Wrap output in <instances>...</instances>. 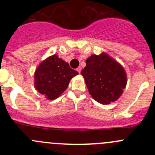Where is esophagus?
<instances>
[{
	"label": "esophagus",
	"instance_id": "obj_1",
	"mask_svg": "<svg viewBox=\"0 0 155 155\" xmlns=\"http://www.w3.org/2000/svg\"><path fill=\"white\" fill-rule=\"evenodd\" d=\"M76 70H77V71H78V73H81V70H82V68H81V67H79V68L76 69Z\"/></svg>",
	"mask_w": 155,
	"mask_h": 155
}]
</instances>
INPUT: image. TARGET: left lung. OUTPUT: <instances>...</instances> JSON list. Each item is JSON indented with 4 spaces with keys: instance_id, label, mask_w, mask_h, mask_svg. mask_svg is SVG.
Returning a JSON list of instances; mask_svg holds the SVG:
<instances>
[{
    "instance_id": "8db88e82",
    "label": "left lung",
    "mask_w": 155,
    "mask_h": 155,
    "mask_svg": "<svg viewBox=\"0 0 155 155\" xmlns=\"http://www.w3.org/2000/svg\"><path fill=\"white\" fill-rule=\"evenodd\" d=\"M89 94L102 104H109L120 97L127 85L124 68L105 53L92 54L81 71Z\"/></svg>"
}]
</instances>
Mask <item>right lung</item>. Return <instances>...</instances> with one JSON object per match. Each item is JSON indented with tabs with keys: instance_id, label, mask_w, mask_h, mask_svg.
Segmentation results:
<instances>
[{
	"instance_id": "right-lung-1",
	"label": "right lung",
	"mask_w": 155,
	"mask_h": 155,
	"mask_svg": "<svg viewBox=\"0 0 155 155\" xmlns=\"http://www.w3.org/2000/svg\"><path fill=\"white\" fill-rule=\"evenodd\" d=\"M79 74L57 54L43 61L34 73V85L40 94L48 100L58 97L68 87L69 82Z\"/></svg>"
}]
</instances>
